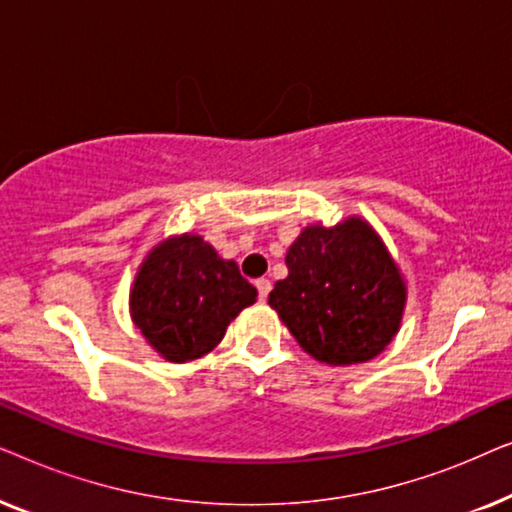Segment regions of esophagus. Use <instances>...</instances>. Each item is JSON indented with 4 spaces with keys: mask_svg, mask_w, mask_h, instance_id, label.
Returning <instances> with one entry per match:
<instances>
[{
    "mask_svg": "<svg viewBox=\"0 0 512 512\" xmlns=\"http://www.w3.org/2000/svg\"><path fill=\"white\" fill-rule=\"evenodd\" d=\"M256 291H258V298L261 300H265L268 298V293H270V289H272V284H270V279H265V277H261V279H256Z\"/></svg>",
    "mask_w": 512,
    "mask_h": 512,
    "instance_id": "obj_1",
    "label": "esophagus"
}]
</instances>
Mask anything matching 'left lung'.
Segmentation results:
<instances>
[{
  "label": "left lung",
  "mask_w": 512,
  "mask_h": 512,
  "mask_svg": "<svg viewBox=\"0 0 512 512\" xmlns=\"http://www.w3.org/2000/svg\"><path fill=\"white\" fill-rule=\"evenodd\" d=\"M286 268L289 277L275 284L268 303L317 361H370L396 335L405 286L366 221L305 228L289 247Z\"/></svg>",
  "instance_id": "1"
}]
</instances>
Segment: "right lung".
Masks as SVG:
<instances>
[{
  "mask_svg": "<svg viewBox=\"0 0 512 512\" xmlns=\"http://www.w3.org/2000/svg\"><path fill=\"white\" fill-rule=\"evenodd\" d=\"M256 300L235 261H223L198 235L158 244L130 293L135 326L167 361L184 363L219 345L226 328Z\"/></svg>",
  "mask_w": 512,
  "mask_h": 512,
  "instance_id": "right-lung-1",
  "label": "right lung"
}]
</instances>
